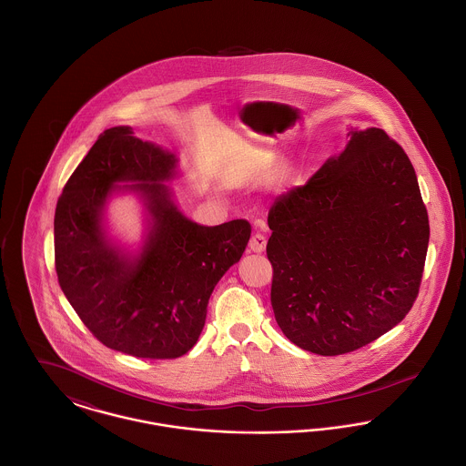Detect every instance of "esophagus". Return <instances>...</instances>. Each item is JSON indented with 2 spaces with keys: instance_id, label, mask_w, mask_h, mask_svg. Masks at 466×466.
<instances>
[{
  "instance_id": "1",
  "label": "esophagus",
  "mask_w": 466,
  "mask_h": 466,
  "mask_svg": "<svg viewBox=\"0 0 466 466\" xmlns=\"http://www.w3.org/2000/svg\"><path fill=\"white\" fill-rule=\"evenodd\" d=\"M267 239L264 234H260V232H257L255 236H251V239H249V249L253 251V253H262L264 249H266Z\"/></svg>"
}]
</instances>
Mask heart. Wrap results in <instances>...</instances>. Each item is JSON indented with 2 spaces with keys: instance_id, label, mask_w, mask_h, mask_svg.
I'll use <instances>...</instances> for the list:
<instances>
[{
  "instance_id": "b5f03b06",
  "label": "heart",
  "mask_w": 466,
  "mask_h": 466,
  "mask_svg": "<svg viewBox=\"0 0 466 466\" xmlns=\"http://www.w3.org/2000/svg\"><path fill=\"white\" fill-rule=\"evenodd\" d=\"M276 164H278V156H276V154L268 152V154L262 156V160H260V167H262V169H270V167H274ZM287 171H289V169L283 167V173H287Z\"/></svg>"
}]
</instances>
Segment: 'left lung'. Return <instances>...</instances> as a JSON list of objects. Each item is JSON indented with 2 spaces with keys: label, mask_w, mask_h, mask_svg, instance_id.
<instances>
[{
  "label": "left lung",
  "mask_w": 466,
  "mask_h": 466,
  "mask_svg": "<svg viewBox=\"0 0 466 466\" xmlns=\"http://www.w3.org/2000/svg\"><path fill=\"white\" fill-rule=\"evenodd\" d=\"M267 223L272 309L300 350L355 351L412 308L428 213L409 157L382 129L351 127L344 150L276 199Z\"/></svg>",
  "instance_id": "left-lung-1"
}]
</instances>
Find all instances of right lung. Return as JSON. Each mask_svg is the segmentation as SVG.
Listing matches in <instances>:
<instances>
[{
  "instance_id": "1",
  "label": "right lung",
  "mask_w": 466,
  "mask_h": 466,
  "mask_svg": "<svg viewBox=\"0 0 466 466\" xmlns=\"http://www.w3.org/2000/svg\"><path fill=\"white\" fill-rule=\"evenodd\" d=\"M129 126L106 129L67 179L54 218L56 270L67 302L92 335L115 351L167 360L188 353L206 321L208 300L241 260L246 220L208 227L187 218L169 181L177 158ZM144 206V238L133 248L109 234L115 195Z\"/></svg>"
}]
</instances>
